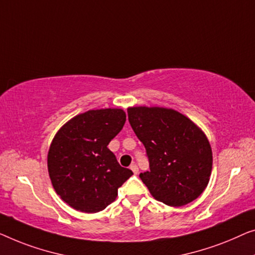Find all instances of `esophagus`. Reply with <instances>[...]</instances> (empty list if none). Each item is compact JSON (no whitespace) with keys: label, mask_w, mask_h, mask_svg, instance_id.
I'll list each match as a JSON object with an SVG mask.
<instances>
[{"label":"esophagus","mask_w":255,"mask_h":255,"mask_svg":"<svg viewBox=\"0 0 255 255\" xmlns=\"http://www.w3.org/2000/svg\"><path fill=\"white\" fill-rule=\"evenodd\" d=\"M130 170L134 172L135 174H137L138 173V167H137V165H136L135 163H132L131 165H130Z\"/></svg>","instance_id":"1"}]
</instances>
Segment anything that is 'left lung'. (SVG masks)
Here are the masks:
<instances>
[{
  "mask_svg": "<svg viewBox=\"0 0 255 255\" xmlns=\"http://www.w3.org/2000/svg\"><path fill=\"white\" fill-rule=\"evenodd\" d=\"M128 120L145 148L150 171L139 178L153 198L171 207L199 198L213 168L210 144L200 128L163 107H130Z\"/></svg>",
  "mask_w": 255,
  "mask_h": 255,
  "instance_id": "1",
  "label": "left lung"
}]
</instances>
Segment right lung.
<instances>
[{
    "mask_svg": "<svg viewBox=\"0 0 255 255\" xmlns=\"http://www.w3.org/2000/svg\"><path fill=\"white\" fill-rule=\"evenodd\" d=\"M119 109L78 114L57 131L48 151L53 187L74 209L98 213L117 199L118 188L132 175L107 148L123 129Z\"/></svg>",
    "mask_w": 255,
    "mask_h": 255,
    "instance_id": "add662e5",
    "label": "right lung"
}]
</instances>
